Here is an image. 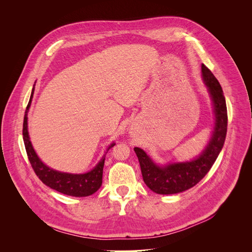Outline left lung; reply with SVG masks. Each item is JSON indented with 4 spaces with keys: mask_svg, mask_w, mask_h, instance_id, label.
I'll return each mask as SVG.
<instances>
[{
    "mask_svg": "<svg viewBox=\"0 0 252 252\" xmlns=\"http://www.w3.org/2000/svg\"><path fill=\"white\" fill-rule=\"evenodd\" d=\"M202 77L211 97L215 113V127L202 154L191 161L158 165L143 149L134 147L145 184L156 193H180L195 186L210 170L224 146L228 118L223 89L204 64H202Z\"/></svg>",
    "mask_w": 252,
    "mask_h": 252,
    "instance_id": "obj_1",
    "label": "left lung"
}]
</instances>
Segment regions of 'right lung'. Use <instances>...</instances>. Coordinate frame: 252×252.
<instances>
[{"label": "right lung", "instance_id": "add662e5", "mask_svg": "<svg viewBox=\"0 0 252 252\" xmlns=\"http://www.w3.org/2000/svg\"><path fill=\"white\" fill-rule=\"evenodd\" d=\"M34 93V86L32 91V95H30L28 105L25 110L24 116V123H23V140H24L25 148L27 156L29 158V162L32 164V168L35 174L39 177V179L44 183L45 185L57 190V191L71 195V196H88L94 194L97 191L98 188L102 185V179H103V168H104V162H105V156L93 169L85 173H68L58 171L50 168L47 165H45L41 158L37 157L35 150L32 147V144L30 142L29 133H28V118L27 114L32 105V101ZM116 143H112L109 145L107 151L112 148ZM106 151V152H107Z\"/></svg>", "mask_w": 252, "mask_h": 252}]
</instances>
